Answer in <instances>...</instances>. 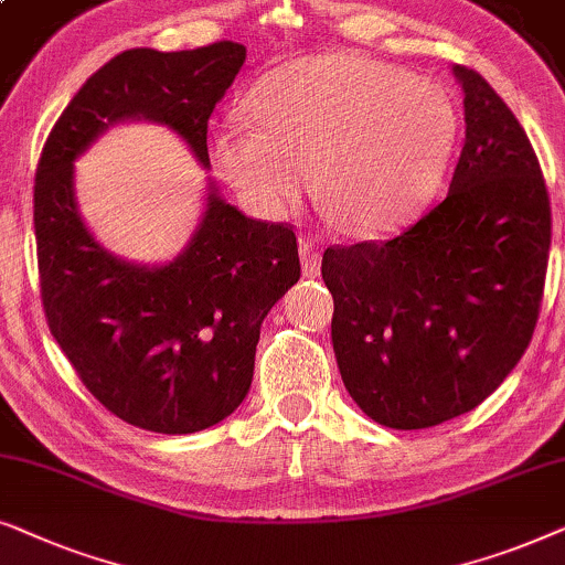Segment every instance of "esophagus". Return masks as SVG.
<instances>
[{"label":"esophagus","mask_w":565,"mask_h":565,"mask_svg":"<svg viewBox=\"0 0 565 565\" xmlns=\"http://www.w3.org/2000/svg\"><path fill=\"white\" fill-rule=\"evenodd\" d=\"M299 258H302V270L305 276L315 278L320 274V253L312 243H299Z\"/></svg>","instance_id":"esophagus-1"}]
</instances>
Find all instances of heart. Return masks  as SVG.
<instances>
[{
  "label": "heart",
  "mask_w": 565,
  "mask_h": 565,
  "mask_svg": "<svg viewBox=\"0 0 565 565\" xmlns=\"http://www.w3.org/2000/svg\"><path fill=\"white\" fill-rule=\"evenodd\" d=\"M247 116L224 118L212 160L263 220L291 214L310 183L345 227L387 230L431 199L457 139L439 82L364 54L278 66L253 87Z\"/></svg>",
  "instance_id": "heart-1"
}]
</instances>
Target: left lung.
<instances>
[{
	"label": "left lung",
	"mask_w": 565,
	"mask_h": 565,
	"mask_svg": "<svg viewBox=\"0 0 565 565\" xmlns=\"http://www.w3.org/2000/svg\"><path fill=\"white\" fill-rule=\"evenodd\" d=\"M449 193L401 235L322 253L330 338L353 403L387 428H428L486 401L527 351L551 253L537 154L478 72Z\"/></svg>",
	"instance_id": "1"
}]
</instances>
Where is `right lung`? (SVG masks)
<instances>
[{"label":"right lung","instance_id":"obj_1","mask_svg":"<svg viewBox=\"0 0 565 565\" xmlns=\"http://www.w3.org/2000/svg\"><path fill=\"white\" fill-rule=\"evenodd\" d=\"M243 64L245 46L232 41L113 56L58 116L35 170L51 335L82 385L147 431H201L245 401L260 322L299 281L297 235L289 224L237 212L209 183L206 212L183 253L164 266H137L89 235L74 201V160L110 126L145 118L175 131L209 168V116Z\"/></svg>","mask_w":565,"mask_h":565}]
</instances>
